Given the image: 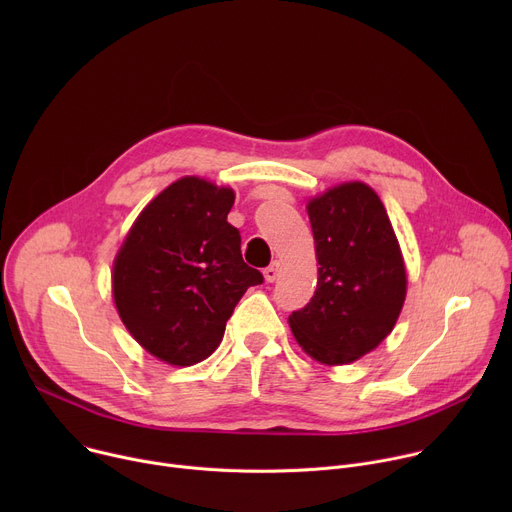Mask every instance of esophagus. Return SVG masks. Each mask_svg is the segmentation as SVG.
<instances>
[{"mask_svg": "<svg viewBox=\"0 0 512 512\" xmlns=\"http://www.w3.org/2000/svg\"><path fill=\"white\" fill-rule=\"evenodd\" d=\"M279 271H281V263H279V261H271V265L265 267L263 275H265V279H267L269 283H273V281L279 277Z\"/></svg>", "mask_w": 512, "mask_h": 512, "instance_id": "obj_1", "label": "esophagus"}]
</instances>
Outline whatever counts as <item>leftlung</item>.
Returning <instances> with one entry per match:
<instances>
[{
	"label": "left lung",
	"mask_w": 512,
	"mask_h": 512,
	"mask_svg": "<svg viewBox=\"0 0 512 512\" xmlns=\"http://www.w3.org/2000/svg\"><path fill=\"white\" fill-rule=\"evenodd\" d=\"M318 285L289 328L322 364H348L393 330L407 294L399 241L377 192L346 182L308 202Z\"/></svg>",
	"instance_id": "obj_1"
}]
</instances>
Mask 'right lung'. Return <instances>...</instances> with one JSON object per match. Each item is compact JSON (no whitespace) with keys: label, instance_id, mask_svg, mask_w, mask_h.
I'll use <instances>...</instances> for the list:
<instances>
[{"label":"right lung","instance_id":"add662e5","mask_svg":"<svg viewBox=\"0 0 512 512\" xmlns=\"http://www.w3.org/2000/svg\"><path fill=\"white\" fill-rule=\"evenodd\" d=\"M235 192L196 176L141 210L113 263V298L129 334L156 358L190 367L221 344L227 320L263 275L227 223Z\"/></svg>","mask_w":512,"mask_h":512}]
</instances>
